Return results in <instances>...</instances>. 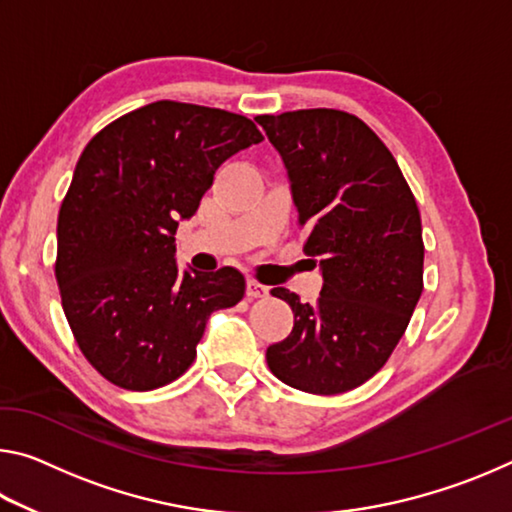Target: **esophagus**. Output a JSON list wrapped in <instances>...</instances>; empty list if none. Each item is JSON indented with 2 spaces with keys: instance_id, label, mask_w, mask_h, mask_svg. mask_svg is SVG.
I'll use <instances>...</instances> for the list:
<instances>
[{
  "instance_id": "esophagus-1",
  "label": "esophagus",
  "mask_w": 512,
  "mask_h": 512,
  "mask_svg": "<svg viewBox=\"0 0 512 512\" xmlns=\"http://www.w3.org/2000/svg\"><path fill=\"white\" fill-rule=\"evenodd\" d=\"M246 296H248L250 300L266 298V296H268V287H264V284H259L257 280H248V282H246Z\"/></svg>"
}]
</instances>
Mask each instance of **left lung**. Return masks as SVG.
Masks as SVG:
<instances>
[{"instance_id":"obj_1","label":"left lung","mask_w":512,"mask_h":512,"mask_svg":"<svg viewBox=\"0 0 512 512\" xmlns=\"http://www.w3.org/2000/svg\"><path fill=\"white\" fill-rule=\"evenodd\" d=\"M291 180L305 253L323 271L316 305L277 287L293 329L268 345L273 375L298 391L336 395L391 357L422 293V223L386 144L359 117L311 108L255 117Z\"/></svg>"}]
</instances>
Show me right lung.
Masks as SVG:
<instances>
[{
	"mask_svg": "<svg viewBox=\"0 0 512 512\" xmlns=\"http://www.w3.org/2000/svg\"><path fill=\"white\" fill-rule=\"evenodd\" d=\"M262 140L244 115L155 101L83 149L58 212L56 280L83 357L115 386L153 391L178 379L212 311L244 298L232 266L180 273L173 235L216 169Z\"/></svg>",
	"mask_w": 512,
	"mask_h": 512,
	"instance_id": "1",
	"label": "right lung"
}]
</instances>
